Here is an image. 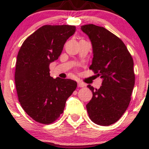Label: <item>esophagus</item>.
<instances>
[{"label":"esophagus","mask_w":149,"mask_h":149,"mask_svg":"<svg viewBox=\"0 0 149 149\" xmlns=\"http://www.w3.org/2000/svg\"><path fill=\"white\" fill-rule=\"evenodd\" d=\"M78 86L79 87V88H84V87L86 86V84L84 83H82V82H80V81H78Z\"/></svg>","instance_id":"esophagus-1"}]
</instances>
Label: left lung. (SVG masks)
I'll list each match as a JSON object with an SVG mask.
<instances>
[{
	"instance_id": "8db88e82",
	"label": "left lung",
	"mask_w": 149,
	"mask_h": 149,
	"mask_svg": "<svg viewBox=\"0 0 149 149\" xmlns=\"http://www.w3.org/2000/svg\"><path fill=\"white\" fill-rule=\"evenodd\" d=\"M80 29L91 41L93 59L90 69L102 78V86L92 92L86 105L92 122L108 126L115 123L125 112L134 86V62L124 42L107 29L94 24Z\"/></svg>"
}]
</instances>
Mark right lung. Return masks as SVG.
I'll return each instance as SVG.
<instances>
[{"label": "right lung", "mask_w": 149, "mask_h": 149, "mask_svg": "<svg viewBox=\"0 0 149 149\" xmlns=\"http://www.w3.org/2000/svg\"><path fill=\"white\" fill-rule=\"evenodd\" d=\"M75 32V26H42L26 39L18 52L15 80L19 102L25 112L40 123L55 121L76 89V81L54 79L49 69Z\"/></svg>", "instance_id": "add662e5"}]
</instances>
